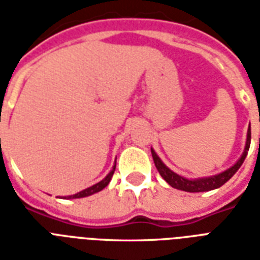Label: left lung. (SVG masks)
Instances as JSON below:
<instances>
[{
	"label": "left lung",
	"mask_w": 260,
	"mask_h": 260,
	"mask_svg": "<svg viewBox=\"0 0 260 260\" xmlns=\"http://www.w3.org/2000/svg\"><path fill=\"white\" fill-rule=\"evenodd\" d=\"M251 144V125L248 126L247 131V140H246V147L243 151L242 156L238 159V162L235 163L234 166H231L230 169L221 171V173L216 174V175H210V177H202V178H194V179H189V178L182 177L179 174L174 173L170 170L169 167L162 162V159L159 158L158 154L155 152L154 148H151V154L154 158V163L156 169H158L159 174L162 175L165 181L174 187V189L183 190V191H189V193H201V191H209V190L218 189L220 186H222L225 182H228L231 178L234 177L235 173L240 169V166L244 162L248 150H250Z\"/></svg>",
	"instance_id": "obj_1"
}]
</instances>
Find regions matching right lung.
<instances>
[{"instance_id":"obj_1","label":"right lung","mask_w":260,"mask_h":260,"mask_svg":"<svg viewBox=\"0 0 260 260\" xmlns=\"http://www.w3.org/2000/svg\"><path fill=\"white\" fill-rule=\"evenodd\" d=\"M114 170H116V162H114V166L112 167L110 173L108 174L102 181H100L98 183H95V185L90 186V187H87V189L82 190V191H79V193L73 194V196H67V197H62V198H64V200H70V198H83V197H89V196H91V194L94 193H98V191H101L104 187H106V186L109 185L110 179H112V177H113Z\"/></svg>"}]
</instances>
